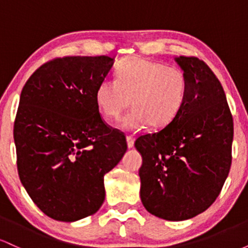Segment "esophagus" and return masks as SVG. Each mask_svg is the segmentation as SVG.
Returning a JSON list of instances; mask_svg holds the SVG:
<instances>
[{
	"mask_svg": "<svg viewBox=\"0 0 248 248\" xmlns=\"http://www.w3.org/2000/svg\"><path fill=\"white\" fill-rule=\"evenodd\" d=\"M126 139H127V146H128V148H133L134 147V139H133V136L128 135Z\"/></svg>",
	"mask_w": 248,
	"mask_h": 248,
	"instance_id": "esophagus-1",
	"label": "esophagus"
}]
</instances>
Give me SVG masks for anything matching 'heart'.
I'll return each mask as SVG.
<instances>
[{
    "instance_id": "b5f03b06",
    "label": "heart",
    "mask_w": 248,
    "mask_h": 248,
    "mask_svg": "<svg viewBox=\"0 0 248 248\" xmlns=\"http://www.w3.org/2000/svg\"><path fill=\"white\" fill-rule=\"evenodd\" d=\"M187 79L178 67L143 57H129L116 69L115 80H102L95 91V104L106 119L115 120L129 107L134 109L121 121L128 132L150 124L160 129L177 118L186 101Z\"/></svg>"
}]
</instances>
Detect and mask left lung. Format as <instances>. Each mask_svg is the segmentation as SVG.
Here are the masks:
<instances>
[{
    "mask_svg": "<svg viewBox=\"0 0 248 248\" xmlns=\"http://www.w3.org/2000/svg\"><path fill=\"white\" fill-rule=\"evenodd\" d=\"M187 95L177 118L135 141L142 155L140 196L148 212L186 220L212 205L232 162L233 118L220 81L196 57H176Z\"/></svg>",
    "mask_w": 248,
    "mask_h": 248,
    "instance_id": "left-lung-1",
    "label": "left lung"
}]
</instances>
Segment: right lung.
Instances as JSON below:
<instances>
[{
	"label": "right lung",
	"instance_id": "1",
	"mask_svg": "<svg viewBox=\"0 0 248 248\" xmlns=\"http://www.w3.org/2000/svg\"><path fill=\"white\" fill-rule=\"evenodd\" d=\"M113 62L107 56L56 58L22 90L14 124L17 170L33 203L56 220L98 211L104 176L127 150L126 136L105 124L95 104Z\"/></svg>",
	"mask_w": 248,
	"mask_h": 248
}]
</instances>
